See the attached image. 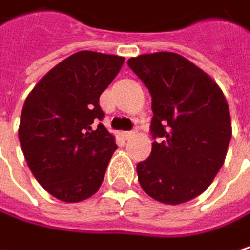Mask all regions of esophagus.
<instances>
[{
	"label": "esophagus",
	"instance_id": "34e87169",
	"mask_svg": "<svg viewBox=\"0 0 250 250\" xmlns=\"http://www.w3.org/2000/svg\"><path fill=\"white\" fill-rule=\"evenodd\" d=\"M121 136H123L124 139H132V138L135 136V132H123Z\"/></svg>",
	"mask_w": 250,
	"mask_h": 250
}]
</instances>
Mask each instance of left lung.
I'll list each match as a JSON object with an SVG mask.
<instances>
[{
    "mask_svg": "<svg viewBox=\"0 0 250 250\" xmlns=\"http://www.w3.org/2000/svg\"><path fill=\"white\" fill-rule=\"evenodd\" d=\"M127 64L151 92L152 138H163L138 164V180L158 202H188L224 164L231 139L226 96L211 76L174 52L144 54Z\"/></svg>",
    "mask_w": 250,
    "mask_h": 250,
    "instance_id": "8db88e82",
    "label": "left lung"
}]
</instances>
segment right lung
<instances>
[{
    "mask_svg": "<svg viewBox=\"0 0 250 250\" xmlns=\"http://www.w3.org/2000/svg\"><path fill=\"white\" fill-rule=\"evenodd\" d=\"M124 57L76 52L51 68L27 95L19 126L20 146L39 185L62 202L98 192L117 149L99 123L101 93L118 74Z\"/></svg>",
    "mask_w": 250,
    "mask_h": 250,
    "instance_id": "obj_1",
    "label": "right lung"
}]
</instances>
